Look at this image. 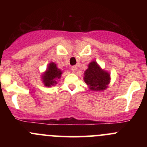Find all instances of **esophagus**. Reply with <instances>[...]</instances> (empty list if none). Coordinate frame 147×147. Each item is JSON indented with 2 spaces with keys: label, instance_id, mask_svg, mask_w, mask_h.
Masks as SVG:
<instances>
[{
  "label": "esophagus",
  "instance_id": "esophagus-1",
  "mask_svg": "<svg viewBox=\"0 0 147 147\" xmlns=\"http://www.w3.org/2000/svg\"><path fill=\"white\" fill-rule=\"evenodd\" d=\"M77 69H78V67H77L76 65H73V66L71 67V69H72V72H75V71H77Z\"/></svg>",
  "mask_w": 147,
  "mask_h": 147
}]
</instances>
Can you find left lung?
<instances>
[{
    "mask_svg": "<svg viewBox=\"0 0 147 147\" xmlns=\"http://www.w3.org/2000/svg\"><path fill=\"white\" fill-rule=\"evenodd\" d=\"M84 80L90 90L94 91L103 90L107 87L110 77L108 72L102 70L95 61L88 65V69L84 72Z\"/></svg>",
    "mask_w": 147,
    "mask_h": 147,
    "instance_id": "8db88e82",
    "label": "left lung"
}]
</instances>
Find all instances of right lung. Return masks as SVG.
I'll use <instances>...</instances> for the list:
<instances>
[{"mask_svg": "<svg viewBox=\"0 0 147 147\" xmlns=\"http://www.w3.org/2000/svg\"><path fill=\"white\" fill-rule=\"evenodd\" d=\"M62 75V71L57 67L54 63H51L49 65L48 68L45 73L42 75V82L47 87L56 84V80L60 79Z\"/></svg>", "mask_w": 147, "mask_h": 147, "instance_id": "obj_1", "label": "right lung"}]
</instances>
